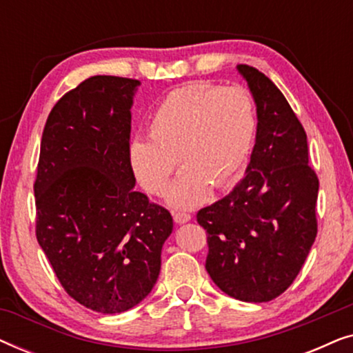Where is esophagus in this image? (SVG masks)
<instances>
[{"instance_id": "34e87169", "label": "esophagus", "mask_w": 353, "mask_h": 353, "mask_svg": "<svg viewBox=\"0 0 353 353\" xmlns=\"http://www.w3.org/2000/svg\"><path fill=\"white\" fill-rule=\"evenodd\" d=\"M173 220H175L178 225H181V223H186V221H190L191 215L188 214V212L178 210V212H173Z\"/></svg>"}]
</instances>
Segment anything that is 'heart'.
Segmentation results:
<instances>
[{
  "label": "heart",
  "mask_w": 353,
  "mask_h": 353,
  "mask_svg": "<svg viewBox=\"0 0 353 353\" xmlns=\"http://www.w3.org/2000/svg\"><path fill=\"white\" fill-rule=\"evenodd\" d=\"M257 133V110L241 86L194 83L172 90L149 119V137L130 143V162L141 186L161 194L175 170L183 167L167 191L176 209L202 204L210 186L221 190L244 170Z\"/></svg>",
  "instance_id": "b5f03b06"
}]
</instances>
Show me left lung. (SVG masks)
Returning a JSON list of instances; mask_svg holds the SVG:
<instances>
[{
    "mask_svg": "<svg viewBox=\"0 0 353 353\" xmlns=\"http://www.w3.org/2000/svg\"><path fill=\"white\" fill-rule=\"evenodd\" d=\"M257 104V138L245 175L223 199L197 212L205 270L228 296L270 302L294 283L316 238L318 176L307 133L278 86L239 64Z\"/></svg>",
    "mask_w": 353,
    "mask_h": 353,
    "instance_id": "obj_1",
    "label": "left lung"
}]
</instances>
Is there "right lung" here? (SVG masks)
<instances>
[{
	"label": "right lung",
	"instance_id": "1",
	"mask_svg": "<svg viewBox=\"0 0 353 353\" xmlns=\"http://www.w3.org/2000/svg\"><path fill=\"white\" fill-rule=\"evenodd\" d=\"M138 80L90 77L48 115L33 183L35 233L61 286L86 308L122 313L151 292L170 212L134 191L130 162Z\"/></svg>",
	"mask_w": 353,
	"mask_h": 353
}]
</instances>
